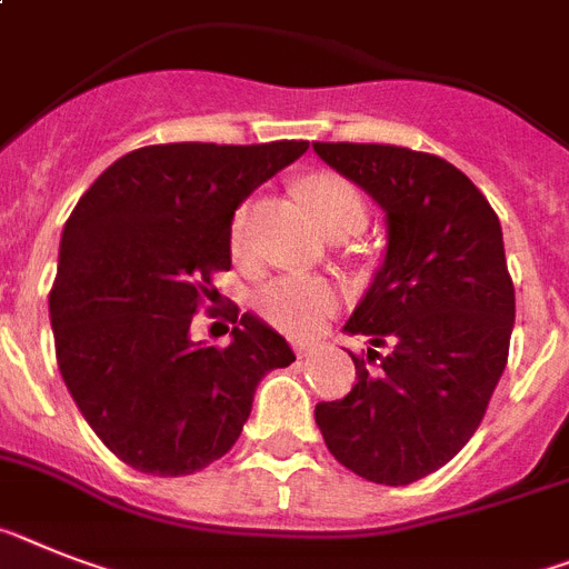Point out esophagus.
I'll return each mask as SVG.
<instances>
[{
  "instance_id": "34e87169",
  "label": "esophagus",
  "mask_w": 569,
  "mask_h": 569,
  "mask_svg": "<svg viewBox=\"0 0 569 569\" xmlns=\"http://www.w3.org/2000/svg\"><path fill=\"white\" fill-rule=\"evenodd\" d=\"M315 350H318V343H312V341H295V352H298V356H312Z\"/></svg>"
}]
</instances>
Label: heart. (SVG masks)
<instances>
[{
    "mask_svg": "<svg viewBox=\"0 0 569 569\" xmlns=\"http://www.w3.org/2000/svg\"><path fill=\"white\" fill-rule=\"evenodd\" d=\"M300 196L312 211L315 222L323 233L343 222H358L365 228V199L350 181L336 173H312L300 181ZM248 208H240L231 226V248L242 251L246 246ZM266 321L286 332H315L323 318L336 307V289L321 277H280L262 286L254 298Z\"/></svg>",
    "mask_w": 569,
    "mask_h": 569,
    "instance_id": "b5f03b06",
    "label": "heart"
}]
</instances>
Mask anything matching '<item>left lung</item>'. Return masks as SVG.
Listing matches in <instances>:
<instances>
[{
  "label": "left lung",
  "mask_w": 569,
  "mask_h": 569,
  "mask_svg": "<svg viewBox=\"0 0 569 569\" xmlns=\"http://www.w3.org/2000/svg\"><path fill=\"white\" fill-rule=\"evenodd\" d=\"M312 150L365 190L388 226V248L343 327L367 336L356 385L315 405L329 455L370 483L408 486L442 469L483 419L503 376L515 286L498 213L439 156L390 144ZM379 346H390L385 357Z\"/></svg>",
  "instance_id": "1"
}]
</instances>
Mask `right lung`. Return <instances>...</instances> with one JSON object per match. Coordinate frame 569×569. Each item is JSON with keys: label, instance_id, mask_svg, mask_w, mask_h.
I'll use <instances>...</instances> for the list:
<instances>
[{"label": "right lung", "instance_id": "obj_1", "mask_svg": "<svg viewBox=\"0 0 569 569\" xmlns=\"http://www.w3.org/2000/svg\"><path fill=\"white\" fill-rule=\"evenodd\" d=\"M309 141L152 144L127 152L80 196L60 237L49 298L71 399L118 460L181 477L240 437L257 385L295 361L257 315L231 312V343L190 338L211 277L231 269V219Z\"/></svg>", "mask_w": 569, "mask_h": 569}]
</instances>
